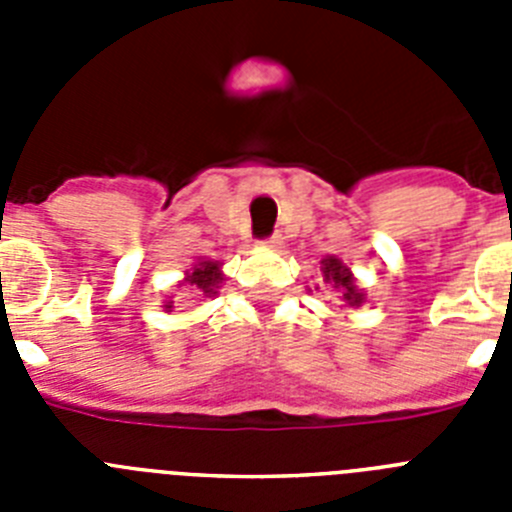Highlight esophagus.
<instances>
[{"label":"esophagus","mask_w":512,"mask_h":512,"mask_svg":"<svg viewBox=\"0 0 512 512\" xmlns=\"http://www.w3.org/2000/svg\"><path fill=\"white\" fill-rule=\"evenodd\" d=\"M261 246L269 248V251H279V248H282V238H279V235H271V238L261 241Z\"/></svg>","instance_id":"34e87169"}]
</instances>
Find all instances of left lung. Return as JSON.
I'll list each match as a JSON object with an SVG mask.
<instances>
[{
    "mask_svg": "<svg viewBox=\"0 0 512 512\" xmlns=\"http://www.w3.org/2000/svg\"><path fill=\"white\" fill-rule=\"evenodd\" d=\"M320 274H323V284H328L330 292H336L338 300L346 307H361L366 302L364 289L356 284L354 271L348 269L338 256H325V259L320 261Z\"/></svg>",
    "mask_w": 512,
    "mask_h": 512,
    "instance_id": "8db88e82",
    "label": "left lung"
}]
</instances>
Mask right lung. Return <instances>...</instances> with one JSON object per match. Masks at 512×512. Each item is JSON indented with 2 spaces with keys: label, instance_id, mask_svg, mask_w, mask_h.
I'll return each mask as SVG.
<instances>
[{
  "label": "right lung",
  "instance_id": "right-lung-1",
  "mask_svg": "<svg viewBox=\"0 0 512 512\" xmlns=\"http://www.w3.org/2000/svg\"><path fill=\"white\" fill-rule=\"evenodd\" d=\"M225 274H223V264L215 259H197L192 264V269L184 271V279L176 287L189 289L192 295H202V297H215L217 289L223 287ZM166 312L174 310V300H166L164 305Z\"/></svg>",
  "mask_w": 512,
  "mask_h": 512
}]
</instances>
